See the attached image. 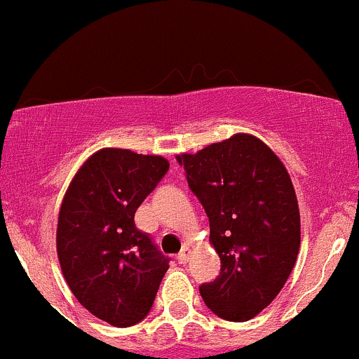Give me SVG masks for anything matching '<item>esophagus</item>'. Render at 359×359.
I'll use <instances>...</instances> for the list:
<instances>
[{"mask_svg": "<svg viewBox=\"0 0 359 359\" xmlns=\"http://www.w3.org/2000/svg\"><path fill=\"white\" fill-rule=\"evenodd\" d=\"M190 255H191V251H190V248H188V246H184L183 248V250H181V253L178 255V257H176V258H178V262H180V264H188V260H190Z\"/></svg>", "mask_w": 359, "mask_h": 359, "instance_id": "obj_1", "label": "esophagus"}]
</instances>
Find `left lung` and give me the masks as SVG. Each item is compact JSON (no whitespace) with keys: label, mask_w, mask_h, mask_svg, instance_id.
Here are the masks:
<instances>
[{"label":"left lung","mask_w":359,"mask_h":359,"mask_svg":"<svg viewBox=\"0 0 359 359\" xmlns=\"http://www.w3.org/2000/svg\"><path fill=\"white\" fill-rule=\"evenodd\" d=\"M209 218L222 272L201 286L216 316L248 321L288 281L300 250V211L281 158L253 134L237 133L197 154L176 155Z\"/></svg>","instance_id":"1"}]
</instances>
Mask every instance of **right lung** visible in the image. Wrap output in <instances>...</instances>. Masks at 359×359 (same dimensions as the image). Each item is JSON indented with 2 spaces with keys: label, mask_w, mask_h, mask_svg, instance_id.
Returning <instances> with one entry per match:
<instances>
[{
  "label": "right lung",
  "mask_w": 359,
  "mask_h": 359,
  "mask_svg": "<svg viewBox=\"0 0 359 359\" xmlns=\"http://www.w3.org/2000/svg\"><path fill=\"white\" fill-rule=\"evenodd\" d=\"M168 169L161 155L102 148L80 165L60 204L55 243L64 279L90 314L118 328L150 312L169 269L134 223Z\"/></svg>",
  "instance_id": "obj_1"
}]
</instances>
